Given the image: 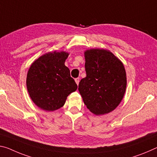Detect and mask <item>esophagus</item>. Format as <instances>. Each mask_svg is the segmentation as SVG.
Masks as SVG:
<instances>
[{
    "label": "esophagus",
    "instance_id": "34e87169",
    "mask_svg": "<svg viewBox=\"0 0 157 157\" xmlns=\"http://www.w3.org/2000/svg\"><path fill=\"white\" fill-rule=\"evenodd\" d=\"M75 82H76V84H79V78H75Z\"/></svg>",
    "mask_w": 157,
    "mask_h": 157
}]
</instances>
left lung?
Wrapping results in <instances>:
<instances>
[{
    "mask_svg": "<svg viewBox=\"0 0 157 157\" xmlns=\"http://www.w3.org/2000/svg\"><path fill=\"white\" fill-rule=\"evenodd\" d=\"M84 56L86 76L79 82L78 88L84 103L96 115L110 113L119 105L126 91L123 63L105 49L86 50Z\"/></svg>",
    "mask_w": 157,
    "mask_h": 157,
    "instance_id": "8db88e82",
    "label": "left lung"
}]
</instances>
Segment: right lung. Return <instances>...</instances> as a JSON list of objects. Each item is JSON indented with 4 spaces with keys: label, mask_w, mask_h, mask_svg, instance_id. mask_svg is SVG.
Instances as JSON below:
<instances>
[{
    "label": "right lung",
    "mask_w": 157,
    "mask_h": 157,
    "mask_svg": "<svg viewBox=\"0 0 157 157\" xmlns=\"http://www.w3.org/2000/svg\"><path fill=\"white\" fill-rule=\"evenodd\" d=\"M68 54L65 52H49L31 64L26 78L30 97L39 108L54 111L61 108L70 94L78 85L65 66Z\"/></svg>",
    "instance_id": "right-lung-1"
}]
</instances>
